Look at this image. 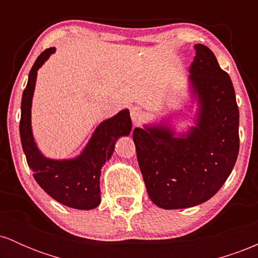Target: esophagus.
I'll return each mask as SVG.
<instances>
[{
  "label": "esophagus",
  "instance_id": "obj_1",
  "mask_svg": "<svg viewBox=\"0 0 258 258\" xmlns=\"http://www.w3.org/2000/svg\"><path fill=\"white\" fill-rule=\"evenodd\" d=\"M130 114H131V119L135 123L139 122V121L142 120V117H143V111H142V109L138 108V106H133L131 111H130Z\"/></svg>",
  "mask_w": 258,
  "mask_h": 258
}]
</instances>
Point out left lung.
I'll list each match as a JSON object with an SVG mask.
<instances>
[{
    "label": "left lung",
    "mask_w": 258,
    "mask_h": 258,
    "mask_svg": "<svg viewBox=\"0 0 258 258\" xmlns=\"http://www.w3.org/2000/svg\"><path fill=\"white\" fill-rule=\"evenodd\" d=\"M188 96L193 125L180 131L164 117L133 131L148 195L165 210L193 207L224 184L239 153V109L229 75L215 54L195 44Z\"/></svg>",
    "instance_id": "obj_1"
}]
</instances>
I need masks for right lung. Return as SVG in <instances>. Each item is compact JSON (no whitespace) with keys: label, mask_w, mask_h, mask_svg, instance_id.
<instances>
[{"label":"right lung","mask_w":258,"mask_h":258,"mask_svg":"<svg viewBox=\"0 0 258 258\" xmlns=\"http://www.w3.org/2000/svg\"><path fill=\"white\" fill-rule=\"evenodd\" d=\"M53 53H55L54 47L41 53L29 73L22 98L19 125L22 147L32 176L49 197L72 209H96L100 204L102 167L111 158L117 139L128 136L132 130L130 111L123 109L110 119L102 121L75 158L51 159L43 155L32 133L31 106L38 69Z\"/></svg>","instance_id":"right-lung-1"}]
</instances>
